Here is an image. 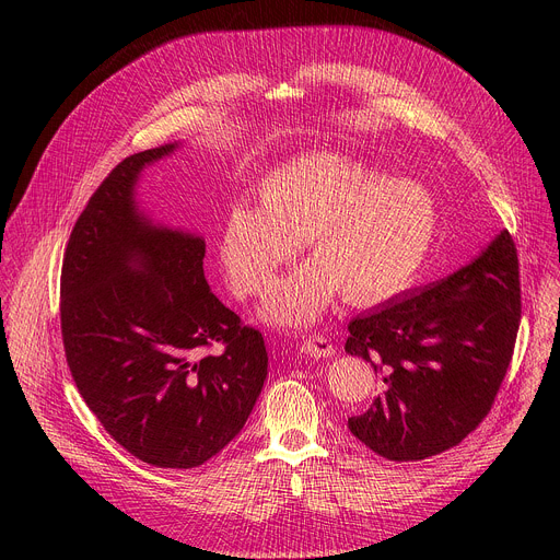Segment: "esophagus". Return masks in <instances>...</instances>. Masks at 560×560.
Masks as SVG:
<instances>
[{
  "mask_svg": "<svg viewBox=\"0 0 560 560\" xmlns=\"http://www.w3.org/2000/svg\"><path fill=\"white\" fill-rule=\"evenodd\" d=\"M301 350H303L305 354H312V357H332L337 348L332 346L330 339L312 335V337H307V339L301 343Z\"/></svg>",
  "mask_w": 560,
  "mask_h": 560,
  "instance_id": "1",
  "label": "esophagus"
}]
</instances>
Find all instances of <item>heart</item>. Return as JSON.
Segmentation results:
<instances>
[{
    "label": "heart",
    "instance_id": "heart-1",
    "mask_svg": "<svg viewBox=\"0 0 560 560\" xmlns=\"http://www.w3.org/2000/svg\"><path fill=\"white\" fill-rule=\"evenodd\" d=\"M436 228V201L423 184L389 179L343 152H305L266 177L261 206H232L219 255L232 290L257 296L303 244L310 261L279 279L261 305L264 322L301 328L337 292L352 305H370L406 290Z\"/></svg>",
    "mask_w": 560,
    "mask_h": 560
}]
</instances>
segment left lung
<instances>
[{
  "mask_svg": "<svg viewBox=\"0 0 560 560\" xmlns=\"http://www.w3.org/2000/svg\"><path fill=\"white\" fill-rule=\"evenodd\" d=\"M521 322L518 257L508 230L467 266L354 316L346 352L378 376L350 432L389 460L458 445L490 412Z\"/></svg>",
  "mask_w": 560,
  "mask_h": 560,
  "instance_id": "1",
  "label": "left lung"
}]
</instances>
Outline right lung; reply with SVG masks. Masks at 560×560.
Here are the masks:
<instances>
[{
    "instance_id": "1",
    "label": "right lung",
    "mask_w": 560,
    "mask_h": 560,
    "mask_svg": "<svg viewBox=\"0 0 560 560\" xmlns=\"http://www.w3.org/2000/svg\"><path fill=\"white\" fill-rule=\"evenodd\" d=\"M184 141L126 156L79 214L61 268L66 361L86 406L132 456L190 469L246 425L268 374L259 330L210 290L203 236L137 201L143 168ZM214 342L222 350L203 355Z\"/></svg>"
}]
</instances>
